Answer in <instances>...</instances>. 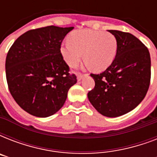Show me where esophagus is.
<instances>
[{
	"label": "esophagus",
	"mask_w": 157,
	"mask_h": 157,
	"mask_svg": "<svg viewBox=\"0 0 157 157\" xmlns=\"http://www.w3.org/2000/svg\"><path fill=\"white\" fill-rule=\"evenodd\" d=\"M87 76V74H82V73H78L77 74V80L78 81H81V80H82V78L83 77H85V76Z\"/></svg>",
	"instance_id": "obj_1"
}]
</instances>
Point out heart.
<instances>
[{
  "mask_svg": "<svg viewBox=\"0 0 157 157\" xmlns=\"http://www.w3.org/2000/svg\"><path fill=\"white\" fill-rule=\"evenodd\" d=\"M118 43L116 36L103 31L90 29L76 31L61 45V54L66 63L76 67L85 54V61L94 71L107 69L114 61Z\"/></svg>",
  "mask_w": 157,
  "mask_h": 157,
  "instance_id": "b5f03b06",
  "label": "heart"
}]
</instances>
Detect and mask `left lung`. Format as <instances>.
I'll return each mask as SVG.
<instances>
[{"label":"left lung","instance_id":"1","mask_svg":"<svg viewBox=\"0 0 157 157\" xmlns=\"http://www.w3.org/2000/svg\"><path fill=\"white\" fill-rule=\"evenodd\" d=\"M108 32L117 38V55L102 73L90 74L95 86L88 98L99 113L117 117L134 109L145 98L151 81V58L147 46L134 35Z\"/></svg>","mask_w":157,"mask_h":157}]
</instances>
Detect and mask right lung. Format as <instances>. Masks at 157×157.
<instances>
[{
    "label": "right lung",
    "instance_id": "1",
    "mask_svg": "<svg viewBox=\"0 0 157 157\" xmlns=\"http://www.w3.org/2000/svg\"><path fill=\"white\" fill-rule=\"evenodd\" d=\"M73 28L47 26L29 30L10 48L6 60L9 90L29 114L47 117L56 113L76 83L61 54L62 42Z\"/></svg>",
    "mask_w": 157,
    "mask_h": 157
}]
</instances>
